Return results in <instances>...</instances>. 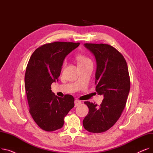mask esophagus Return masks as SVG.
<instances>
[{
	"instance_id": "esophagus-1",
	"label": "esophagus",
	"mask_w": 153,
	"mask_h": 153,
	"mask_svg": "<svg viewBox=\"0 0 153 153\" xmlns=\"http://www.w3.org/2000/svg\"><path fill=\"white\" fill-rule=\"evenodd\" d=\"M75 107H77L78 105H79L80 104H81V101L78 100H75Z\"/></svg>"
}]
</instances>
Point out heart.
Returning <instances> with one entry per match:
<instances>
[{
	"label": "heart",
	"mask_w": 153,
	"mask_h": 153,
	"mask_svg": "<svg viewBox=\"0 0 153 153\" xmlns=\"http://www.w3.org/2000/svg\"><path fill=\"white\" fill-rule=\"evenodd\" d=\"M77 59L78 65H81V64H85V63L89 62H92L91 60L89 58H87V56H85L84 55H79L77 56ZM66 64V61H64L63 62V66H65Z\"/></svg>",
	"instance_id": "heart-1"
}]
</instances>
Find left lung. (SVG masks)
<instances>
[{
	"label": "left lung",
	"mask_w": 153,
	"mask_h": 153,
	"mask_svg": "<svg viewBox=\"0 0 153 153\" xmlns=\"http://www.w3.org/2000/svg\"><path fill=\"white\" fill-rule=\"evenodd\" d=\"M95 56L97 62L95 91L103 95L100 105L85 102L89 113L83 120L88 131L99 133L113 126L121 116L130 89V79L123 56L107 44L85 43Z\"/></svg>",
	"instance_id": "1"
}]
</instances>
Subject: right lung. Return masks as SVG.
Masks as SVG:
<instances>
[{
  "instance_id": "right-lung-1",
  "label": "right lung",
  "mask_w": 153,
  "mask_h": 153,
  "mask_svg": "<svg viewBox=\"0 0 153 153\" xmlns=\"http://www.w3.org/2000/svg\"><path fill=\"white\" fill-rule=\"evenodd\" d=\"M79 45L61 42L45 44L38 48L29 59L25 76L29 112L45 131L61 128L64 117L74 107L73 96L67 94L59 97L52 92L51 85L58 81L64 58Z\"/></svg>"
}]
</instances>
